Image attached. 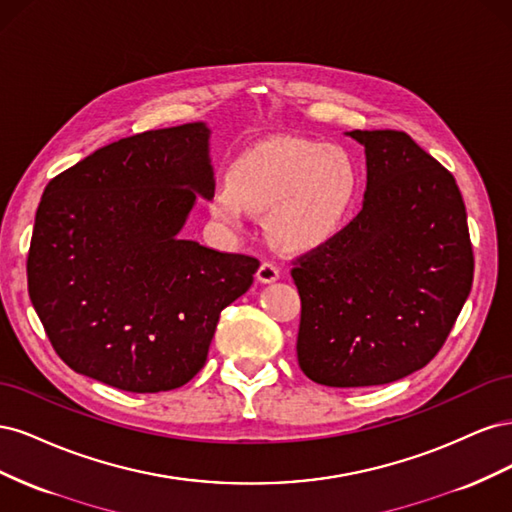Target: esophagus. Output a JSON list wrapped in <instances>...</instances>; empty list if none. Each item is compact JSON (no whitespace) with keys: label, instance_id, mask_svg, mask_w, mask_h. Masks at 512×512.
<instances>
[{"label":"esophagus","instance_id":"obj_1","mask_svg":"<svg viewBox=\"0 0 512 512\" xmlns=\"http://www.w3.org/2000/svg\"><path fill=\"white\" fill-rule=\"evenodd\" d=\"M256 277H258V282H262V284H271L275 280H280V267H277L275 262H269V260L262 262Z\"/></svg>","mask_w":512,"mask_h":512}]
</instances>
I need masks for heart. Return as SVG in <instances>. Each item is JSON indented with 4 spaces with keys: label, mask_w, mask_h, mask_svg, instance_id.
<instances>
[{
    "label": "heart",
    "mask_w": 512,
    "mask_h": 512,
    "mask_svg": "<svg viewBox=\"0 0 512 512\" xmlns=\"http://www.w3.org/2000/svg\"><path fill=\"white\" fill-rule=\"evenodd\" d=\"M361 192V168L342 147L273 138L247 149L211 196L213 215L239 226L265 213L267 235L288 252H309L342 232Z\"/></svg>",
    "instance_id": "1"
}]
</instances>
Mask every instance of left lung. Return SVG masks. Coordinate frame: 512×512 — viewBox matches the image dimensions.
I'll return each instance as SVG.
<instances>
[{
  "instance_id": "1",
  "label": "left lung",
  "mask_w": 512,
  "mask_h": 512,
  "mask_svg": "<svg viewBox=\"0 0 512 512\" xmlns=\"http://www.w3.org/2000/svg\"><path fill=\"white\" fill-rule=\"evenodd\" d=\"M365 147L363 209L294 260L297 356L324 386L389 384L425 367L466 303L474 254L455 177L399 130H352Z\"/></svg>"
}]
</instances>
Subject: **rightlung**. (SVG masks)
<instances>
[{
	"label": "right lung",
	"mask_w": 512,
	"mask_h": 512,
	"mask_svg": "<svg viewBox=\"0 0 512 512\" xmlns=\"http://www.w3.org/2000/svg\"><path fill=\"white\" fill-rule=\"evenodd\" d=\"M213 190L200 121L121 138L46 185L27 288L76 374L160 393L203 369L222 309L260 267L258 258L179 237L196 194Z\"/></svg>",
	"instance_id": "obj_1"
}]
</instances>
